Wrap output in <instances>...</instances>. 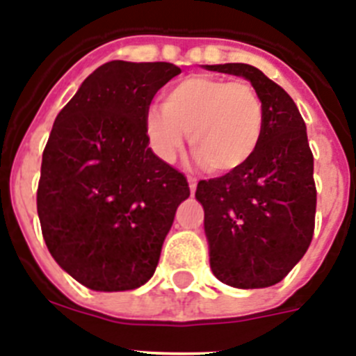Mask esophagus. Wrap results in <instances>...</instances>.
<instances>
[{
	"label": "esophagus",
	"mask_w": 356,
	"mask_h": 356,
	"mask_svg": "<svg viewBox=\"0 0 356 356\" xmlns=\"http://www.w3.org/2000/svg\"><path fill=\"white\" fill-rule=\"evenodd\" d=\"M188 187H191V193H196V187H197V180L193 178V176H188Z\"/></svg>",
	"instance_id": "obj_1"
}]
</instances>
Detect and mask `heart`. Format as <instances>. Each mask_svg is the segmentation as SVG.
I'll list each match as a JSON object with an SVG mask.
<instances>
[{
  "mask_svg": "<svg viewBox=\"0 0 356 356\" xmlns=\"http://www.w3.org/2000/svg\"><path fill=\"white\" fill-rule=\"evenodd\" d=\"M266 127L262 97L248 81L194 74L175 83L162 97V110L144 119L156 155L172 162L185 135L196 159L213 175L242 169L259 151Z\"/></svg>",
  "mask_w": 356,
  "mask_h": 356,
  "instance_id": "b5f03b06",
  "label": "heart"
}]
</instances>
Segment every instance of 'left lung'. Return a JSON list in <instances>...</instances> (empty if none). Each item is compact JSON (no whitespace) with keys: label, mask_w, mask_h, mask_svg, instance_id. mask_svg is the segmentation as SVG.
I'll list each match as a JSON object with an SVG mask.
<instances>
[{"label":"left lung","mask_w":356,"mask_h":356,"mask_svg":"<svg viewBox=\"0 0 356 356\" xmlns=\"http://www.w3.org/2000/svg\"><path fill=\"white\" fill-rule=\"evenodd\" d=\"M246 78L266 108L262 143L229 175L201 180L210 269L235 289L276 285L303 259L316 225L314 156L300 110L278 83L248 64L203 65Z\"/></svg>","instance_id":"obj_1"}]
</instances>
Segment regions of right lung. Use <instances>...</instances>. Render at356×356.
I'll list each match as a JSON object with an SVG mask.
<instances>
[{"label":"right lung","instance_id":"obj_1","mask_svg":"<svg viewBox=\"0 0 356 356\" xmlns=\"http://www.w3.org/2000/svg\"><path fill=\"white\" fill-rule=\"evenodd\" d=\"M169 62L99 65L56 115L37 213L55 262L85 287L134 291L153 276L187 178L151 151L144 119Z\"/></svg>","mask_w":356,"mask_h":356}]
</instances>
